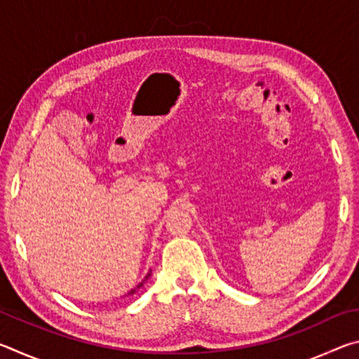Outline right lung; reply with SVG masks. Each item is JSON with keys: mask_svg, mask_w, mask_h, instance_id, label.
<instances>
[{"mask_svg": "<svg viewBox=\"0 0 359 359\" xmlns=\"http://www.w3.org/2000/svg\"><path fill=\"white\" fill-rule=\"evenodd\" d=\"M150 276H151V271H149V272H147V276H145V277H144V280H142L141 283H139V285H136V287H135V288H133V290H130V291H128V294H126V296H131V294H135V293H137V290H139V288H142V287H144V283L149 280V277H150Z\"/></svg>", "mask_w": 359, "mask_h": 359, "instance_id": "right-lung-1", "label": "right lung"}]
</instances>
